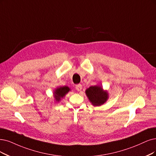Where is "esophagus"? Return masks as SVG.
Returning a JSON list of instances; mask_svg holds the SVG:
<instances>
[{"label":"esophagus","mask_w":156,"mask_h":156,"mask_svg":"<svg viewBox=\"0 0 156 156\" xmlns=\"http://www.w3.org/2000/svg\"><path fill=\"white\" fill-rule=\"evenodd\" d=\"M82 89V85L81 84H78L76 85V90L78 91H80Z\"/></svg>","instance_id":"1"}]
</instances>
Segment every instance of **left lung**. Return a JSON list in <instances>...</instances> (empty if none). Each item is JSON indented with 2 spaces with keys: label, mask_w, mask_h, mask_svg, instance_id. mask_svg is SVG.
Here are the masks:
<instances>
[{
  "label": "left lung",
  "mask_w": 156,
  "mask_h": 156,
  "mask_svg": "<svg viewBox=\"0 0 156 156\" xmlns=\"http://www.w3.org/2000/svg\"><path fill=\"white\" fill-rule=\"evenodd\" d=\"M85 94L94 106H100L108 100V94L107 90H103L100 85L91 86L85 90Z\"/></svg>",
  "instance_id": "1"
}]
</instances>
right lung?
I'll return each instance as SVG.
<instances>
[{
  "label": "right lung",
  "instance_id": "add662e5",
  "mask_svg": "<svg viewBox=\"0 0 156 156\" xmlns=\"http://www.w3.org/2000/svg\"><path fill=\"white\" fill-rule=\"evenodd\" d=\"M70 90L69 89L67 86H63V87H60L56 88L54 91V97L56 101L59 102L62 98L66 96L68 92Z\"/></svg>",
  "mask_w": 156,
  "mask_h": 156
}]
</instances>
